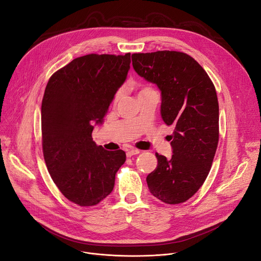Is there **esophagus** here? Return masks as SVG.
<instances>
[{
    "instance_id": "obj_1",
    "label": "esophagus",
    "mask_w": 261,
    "mask_h": 261,
    "mask_svg": "<svg viewBox=\"0 0 261 261\" xmlns=\"http://www.w3.org/2000/svg\"><path fill=\"white\" fill-rule=\"evenodd\" d=\"M140 153L139 150H136V148H132V150H127L126 151V155L127 157H132L134 155H138Z\"/></svg>"
}]
</instances>
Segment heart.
Masks as SVG:
<instances>
[{
	"mask_svg": "<svg viewBox=\"0 0 261 261\" xmlns=\"http://www.w3.org/2000/svg\"><path fill=\"white\" fill-rule=\"evenodd\" d=\"M146 89H148V88H146ZM143 90H145V89H143ZM122 93H123V90H122V89H119V90L116 92L115 97H114V101H115V102H117V101L120 100V97L122 96Z\"/></svg>",
	"mask_w": 261,
	"mask_h": 261,
	"instance_id": "heart-1",
	"label": "heart"
}]
</instances>
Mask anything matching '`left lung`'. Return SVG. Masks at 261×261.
<instances>
[{"label":"left lung","mask_w":261,"mask_h":261,"mask_svg":"<svg viewBox=\"0 0 261 261\" xmlns=\"http://www.w3.org/2000/svg\"><path fill=\"white\" fill-rule=\"evenodd\" d=\"M134 70L161 92L160 114L173 125L171 159L156 153L157 168L146 177L151 193L166 204L184 203L201 188L219 141V103L206 71L176 51L135 53Z\"/></svg>","instance_id":"left-lung-1"}]
</instances>
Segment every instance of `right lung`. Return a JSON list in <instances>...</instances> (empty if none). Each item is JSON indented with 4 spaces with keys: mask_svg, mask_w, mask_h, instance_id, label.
I'll return each mask as SVG.
<instances>
[{
    "mask_svg": "<svg viewBox=\"0 0 261 261\" xmlns=\"http://www.w3.org/2000/svg\"><path fill=\"white\" fill-rule=\"evenodd\" d=\"M125 55L89 54L56 71L41 105L42 150L47 171L69 201L94 206L114 189L125 163L122 150L106 151L92 140L130 68Z\"/></svg>",
    "mask_w": 261,
    "mask_h": 261,
    "instance_id": "add662e5",
    "label": "right lung"
}]
</instances>
